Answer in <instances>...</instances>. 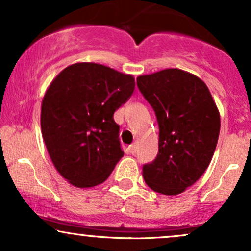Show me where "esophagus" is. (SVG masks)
I'll list each match as a JSON object with an SVG mask.
<instances>
[{
    "label": "esophagus",
    "mask_w": 251,
    "mask_h": 251,
    "mask_svg": "<svg viewBox=\"0 0 251 251\" xmlns=\"http://www.w3.org/2000/svg\"><path fill=\"white\" fill-rule=\"evenodd\" d=\"M128 150H129V153L134 154L135 151H137V145H135V144H132V145H129Z\"/></svg>",
    "instance_id": "esophagus-1"
}]
</instances>
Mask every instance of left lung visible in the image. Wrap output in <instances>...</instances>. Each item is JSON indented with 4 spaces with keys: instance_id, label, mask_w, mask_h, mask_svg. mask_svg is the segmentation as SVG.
<instances>
[{
    "instance_id": "8db88e82",
    "label": "left lung",
    "mask_w": 251,
    "mask_h": 251,
    "mask_svg": "<svg viewBox=\"0 0 251 251\" xmlns=\"http://www.w3.org/2000/svg\"><path fill=\"white\" fill-rule=\"evenodd\" d=\"M137 85L159 125V150L153 162L144 165V179L155 192L181 194L211 162L220 135V111L205 82L183 70L139 75Z\"/></svg>"
}]
</instances>
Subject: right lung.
Listing matches in <instances>:
<instances>
[{
  "mask_svg": "<svg viewBox=\"0 0 251 251\" xmlns=\"http://www.w3.org/2000/svg\"><path fill=\"white\" fill-rule=\"evenodd\" d=\"M135 87L131 74L76 62L54 77L41 103V132L51 162L75 188L108 178L124 155L113 114Z\"/></svg>",
  "mask_w": 251,
  "mask_h": 251,
  "instance_id": "right-lung-1",
  "label": "right lung"
}]
</instances>
